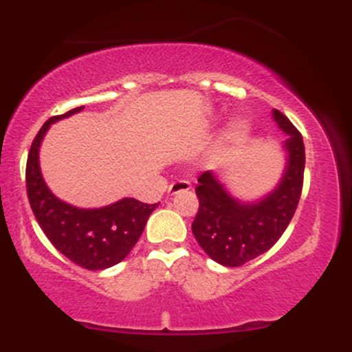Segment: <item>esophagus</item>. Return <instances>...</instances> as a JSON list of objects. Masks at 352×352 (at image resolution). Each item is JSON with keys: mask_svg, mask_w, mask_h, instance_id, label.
I'll list each match as a JSON object with an SVG mask.
<instances>
[{"mask_svg": "<svg viewBox=\"0 0 352 352\" xmlns=\"http://www.w3.org/2000/svg\"><path fill=\"white\" fill-rule=\"evenodd\" d=\"M192 188V184H190L188 180H175L172 182L170 187H168V192L172 193H179V192H185V190H190Z\"/></svg>", "mask_w": 352, "mask_h": 352, "instance_id": "1", "label": "esophagus"}]
</instances>
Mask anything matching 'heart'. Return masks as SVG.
Here are the masks:
<instances>
[{
	"label": "heart",
	"instance_id": "1",
	"mask_svg": "<svg viewBox=\"0 0 352 352\" xmlns=\"http://www.w3.org/2000/svg\"><path fill=\"white\" fill-rule=\"evenodd\" d=\"M250 122L246 119H241V117H238V119L232 120L228 125V129L225 131V135H223V144L227 145H236L240 142H243V140L248 137L250 134Z\"/></svg>",
	"mask_w": 352,
	"mask_h": 352
}]
</instances>
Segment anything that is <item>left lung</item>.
Segmentation results:
<instances>
[{"instance_id":"left-lung-1","label":"left lung","mask_w":352,"mask_h":352,"mask_svg":"<svg viewBox=\"0 0 352 352\" xmlns=\"http://www.w3.org/2000/svg\"><path fill=\"white\" fill-rule=\"evenodd\" d=\"M273 117L289 137L285 140V173L272 193L254 204H241L212 172L199 177L195 193L200 205L192 232L204 252L223 266H241L268 252L288 228L300 201L305 175L302 137L280 111L274 109Z\"/></svg>"}]
</instances>
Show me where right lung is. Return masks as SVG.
Here are the masks:
<instances>
[{
  "mask_svg": "<svg viewBox=\"0 0 352 352\" xmlns=\"http://www.w3.org/2000/svg\"><path fill=\"white\" fill-rule=\"evenodd\" d=\"M72 109L46 120L31 144L26 164L28 200L54 248L86 270H106L124 260L142 235L145 223L159 204L147 205L122 199L102 208H78L59 200L44 184L39 168V145L52 122L82 111Z\"/></svg>",
  "mask_w": 352,
  "mask_h": 352,
  "instance_id": "1",
  "label": "right lung"
}]
</instances>
